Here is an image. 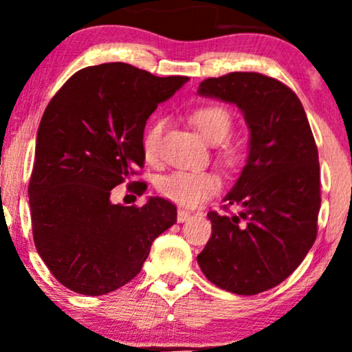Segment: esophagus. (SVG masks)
I'll list each match as a JSON object with an SVG mask.
<instances>
[{
	"instance_id": "1",
	"label": "esophagus",
	"mask_w": 352,
	"mask_h": 352,
	"mask_svg": "<svg viewBox=\"0 0 352 352\" xmlns=\"http://www.w3.org/2000/svg\"><path fill=\"white\" fill-rule=\"evenodd\" d=\"M190 218V212H187V210H179L177 212V220H179V223H184V221H187Z\"/></svg>"
}]
</instances>
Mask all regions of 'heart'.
Wrapping results in <instances>:
<instances>
[{
  "label": "heart",
  "mask_w": 352,
  "mask_h": 352,
  "mask_svg": "<svg viewBox=\"0 0 352 352\" xmlns=\"http://www.w3.org/2000/svg\"><path fill=\"white\" fill-rule=\"evenodd\" d=\"M190 122L195 125L200 134L215 144L218 162L228 170H238L245 160V145L240 140L232 139L233 116L221 104H204L190 112ZM165 122L155 119L145 129L142 137V152L147 162H155L159 157V145L162 139ZM157 190L165 199L184 205L195 207L220 190V179L210 170H173L162 175L157 182Z\"/></svg>",
  "instance_id": "1"
}]
</instances>
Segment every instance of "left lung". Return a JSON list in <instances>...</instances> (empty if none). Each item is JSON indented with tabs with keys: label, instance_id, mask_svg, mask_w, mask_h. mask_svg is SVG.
Instances as JSON below:
<instances>
[{
	"label": "left lung",
	"instance_id": "8db88e82",
	"mask_svg": "<svg viewBox=\"0 0 352 352\" xmlns=\"http://www.w3.org/2000/svg\"><path fill=\"white\" fill-rule=\"evenodd\" d=\"M200 96L236 104L250 132V155L223 210L208 212L212 236L197 256L213 285L235 294L272 289L300 266L318 235V147L298 96L260 72L201 80Z\"/></svg>",
	"mask_w": 352,
	"mask_h": 352
}]
</instances>
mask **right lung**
Listing matches in <instances>:
<instances>
[{
	"label": "right lung",
	"mask_w": 352,
	"mask_h": 352,
	"mask_svg": "<svg viewBox=\"0 0 352 352\" xmlns=\"http://www.w3.org/2000/svg\"><path fill=\"white\" fill-rule=\"evenodd\" d=\"M187 80L99 64L72 74L47 104L28 187L31 223L39 256L71 292L99 296L124 286L177 221L172 201L124 207L112 204L111 190L144 167L145 122ZM135 184L129 187L142 193Z\"/></svg>",
	"instance_id": "add662e5"
}]
</instances>
